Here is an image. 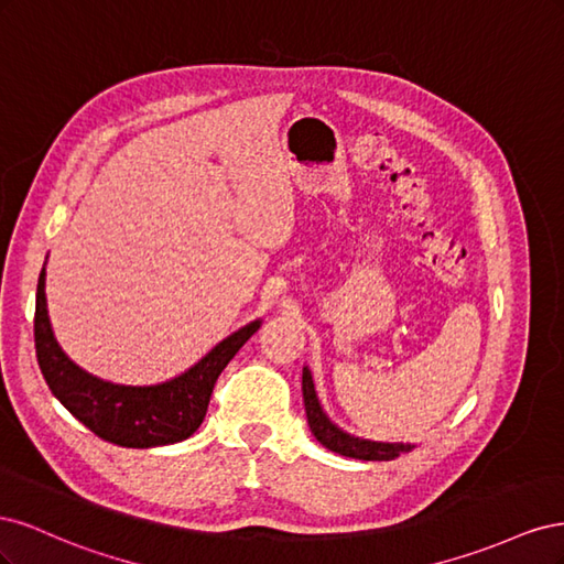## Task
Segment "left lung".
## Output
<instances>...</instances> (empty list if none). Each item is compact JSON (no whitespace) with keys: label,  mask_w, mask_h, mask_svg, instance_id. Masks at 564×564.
<instances>
[{"label":"left lung","mask_w":564,"mask_h":564,"mask_svg":"<svg viewBox=\"0 0 564 564\" xmlns=\"http://www.w3.org/2000/svg\"><path fill=\"white\" fill-rule=\"evenodd\" d=\"M303 404H305V416H308V425L319 442L322 447H327L340 456H350V458H360V460H392L398 458L404 452H412L414 445L412 442H377V440H365L346 433L344 429L327 416L324 412L317 390L313 383V373L308 367H303Z\"/></svg>","instance_id":"8db88e82"}]
</instances>
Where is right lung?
<instances>
[{
    "mask_svg": "<svg viewBox=\"0 0 564 564\" xmlns=\"http://www.w3.org/2000/svg\"><path fill=\"white\" fill-rule=\"evenodd\" d=\"M44 286L46 270L42 268L35 305V348L44 381L79 423L119 447L150 449L191 437L207 414L220 371L261 327V319L245 324L216 344L199 362L169 381L155 386L112 383L94 377L63 352L48 322Z\"/></svg>",
    "mask_w": 564,
    "mask_h": 564,
    "instance_id": "1",
    "label": "right lung"
}]
</instances>
